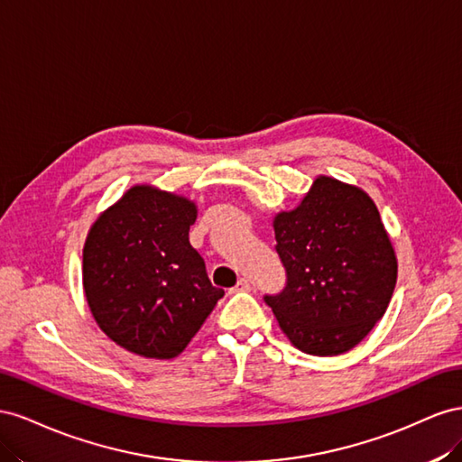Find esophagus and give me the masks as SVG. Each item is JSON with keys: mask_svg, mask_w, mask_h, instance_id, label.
I'll return each mask as SVG.
<instances>
[{"mask_svg": "<svg viewBox=\"0 0 462 462\" xmlns=\"http://www.w3.org/2000/svg\"><path fill=\"white\" fill-rule=\"evenodd\" d=\"M234 290H236V292H249V290H252V282H249L247 279H240Z\"/></svg>", "mask_w": 462, "mask_h": 462, "instance_id": "34e87169", "label": "esophagus"}]
</instances>
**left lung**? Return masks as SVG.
Here are the masks:
<instances>
[{
  "label": "left lung",
  "mask_w": 462,
  "mask_h": 462,
  "mask_svg": "<svg viewBox=\"0 0 462 462\" xmlns=\"http://www.w3.org/2000/svg\"><path fill=\"white\" fill-rule=\"evenodd\" d=\"M273 226L286 284L263 300L301 352H348L383 318L397 284V257L375 203L321 176Z\"/></svg>",
  "instance_id": "obj_1"
}]
</instances>
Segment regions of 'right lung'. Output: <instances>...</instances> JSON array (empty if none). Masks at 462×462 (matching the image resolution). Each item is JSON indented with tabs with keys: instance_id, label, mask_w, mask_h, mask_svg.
<instances>
[{
	"instance_id": "1",
	"label": "right lung",
	"mask_w": 462,
	"mask_h": 462,
	"mask_svg": "<svg viewBox=\"0 0 462 462\" xmlns=\"http://www.w3.org/2000/svg\"><path fill=\"white\" fill-rule=\"evenodd\" d=\"M195 218L186 197L135 186L92 224L85 296L116 345L144 358H174L224 296L189 244Z\"/></svg>"
}]
</instances>
